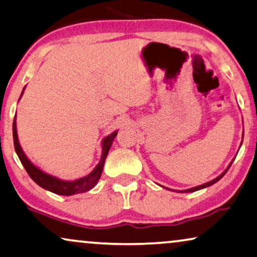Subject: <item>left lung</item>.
Listing matches in <instances>:
<instances>
[{
    "label": "left lung",
    "instance_id": "obj_1",
    "mask_svg": "<svg viewBox=\"0 0 257 257\" xmlns=\"http://www.w3.org/2000/svg\"><path fill=\"white\" fill-rule=\"evenodd\" d=\"M241 145H242V142H241ZM240 147H241V146H240ZM233 161H234V159H233V160H231V163H230L229 165H228V167L226 168V171H224V172H222V173H221V174H220V175H219V177H217V178H215V179H213V180H212V181H208V182H206V184H203V185L196 186V187H193V188H189V189H185V191H177V192H178V193H192V192H195V191H200V189H202V188L209 187V186H212V185H214V184H215V182H217V181H219V180H220V179H221V178H222V177H223V175L227 173V171H228V170H229V167L231 166V164H233ZM165 188H166V187H165ZM166 189H168V188H166ZM170 191H173V189H170Z\"/></svg>",
    "mask_w": 257,
    "mask_h": 257
}]
</instances>
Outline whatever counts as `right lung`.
Returning <instances> with one entry per match:
<instances>
[{"label":"right lung","mask_w":257,"mask_h":257,"mask_svg":"<svg viewBox=\"0 0 257 257\" xmlns=\"http://www.w3.org/2000/svg\"><path fill=\"white\" fill-rule=\"evenodd\" d=\"M26 89V87H24ZM23 89V91H24ZM21 93V97L23 94ZM20 97V99H21ZM118 131L112 132L111 135H108L107 137H105L101 142V157H100V161L98 163L96 167L93 168V171L89 173L85 177L76 179V180H62L57 177H54V175H50L48 173H45L38 168L37 166L31 163V161L28 159V157L26 156V153L23 152L22 147L20 145L19 142V136H17V128H16V114L15 118H14V122H13V137H14V145H15V151L19 156L21 163L26 168V171L28 172V174L30 175V178L36 182L38 186H41L42 188L47 189V191H50L55 194L58 195H73V194H78V193H84L90 191L91 188H93L94 186L97 185L98 180L100 179L101 172H103V167L105 164V159H106L108 151L111 149L112 143L117 136Z\"/></svg>","instance_id":"add662e5"}]
</instances>
